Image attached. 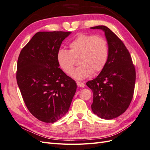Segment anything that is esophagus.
Returning a JSON list of instances; mask_svg holds the SVG:
<instances>
[{
    "mask_svg": "<svg viewBox=\"0 0 150 150\" xmlns=\"http://www.w3.org/2000/svg\"><path fill=\"white\" fill-rule=\"evenodd\" d=\"M76 84H77V86L79 87H83L85 86V84L80 82H76Z\"/></svg>",
    "mask_w": 150,
    "mask_h": 150,
    "instance_id": "34e87169",
    "label": "esophagus"
}]
</instances>
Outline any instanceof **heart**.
<instances>
[{"instance_id":"obj_1","label":"heart","mask_w":150,"mask_h":150,"mask_svg":"<svg viewBox=\"0 0 150 150\" xmlns=\"http://www.w3.org/2000/svg\"><path fill=\"white\" fill-rule=\"evenodd\" d=\"M70 51L59 49L57 52V61L66 74H71L74 59L79 57V66L71 74V76L77 80H83L92 73L101 71L108 58V44L103 37L79 34L70 42Z\"/></svg>"}]
</instances>
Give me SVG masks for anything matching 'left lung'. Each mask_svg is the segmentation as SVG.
<instances>
[{"label": "left lung", "mask_w": 150, "mask_h": 150, "mask_svg": "<svg viewBox=\"0 0 150 150\" xmlns=\"http://www.w3.org/2000/svg\"><path fill=\"white\" fill-rule=\"evenodd\" d=\"M91 29L103 30L109 47L105 67L96 78L86 83L93 93L91 109L98 117L110 120L124 113L132 101L135 68L128 50L112 30L103 25Z\"/></svg>", "instance_id": "left-lung-1"}]
</instances>
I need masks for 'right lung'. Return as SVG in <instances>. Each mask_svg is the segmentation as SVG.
Masks as SVG:
<instances>
[{"instance_id": "right-lung-1", "label": "right lung", "mask_w": 150, "mask_h": 150, "mask_svg": "<svg viewBox=\"0 0 150 150\" xmlns=\"http://www.w3.org/2000/svg\"><path fill=\"white\" fill-rule=\"evenodd\" d=\"M71 32H39L22 49L17 83L29 112L38 120L54 123L68 112L76 90L75 80L57 61V52Z\"/></svg>"}]
</instances>
